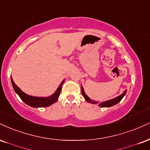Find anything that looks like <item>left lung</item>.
I'll return each instance as SVG.
<instances>
[{
    "instance_id": "8db88e82",
    "label": "left lung",
    "mask_w": 150,
    "mask_h": 150,
    "mask_svg": "<svg viewBox=\"0 0 150 150\" xmlns=\"http://www.w3.org/2000/svg\"><path fill=\"white\" fill-rule=\"evenodd\" d=\"M81 90H82V96L84 97V98H85V100H86V101H88L89 103H91V104H98L100 107H102V108L111 107V106H113V105H115L117 104L119 102L121 101V100L123 98V97L126 95V93H127V90H125V91H124V92L122 93V94H121L120 96H119L116 97V98L110 99V100H106V101H104L102 103H98L97 101H95V100H91V98L86 95L85 92L84 91V89H83L82 86H81Z\"/></svg>"
}]
</instances>
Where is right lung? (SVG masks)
Instances as JSON below:
<instances>
[{
    "instance_id": "add662e5",
    "label": "right lung",
    "mask_w": 150,
    "mask_h": 150,
    "mask_svg": "<svg viewBox=\"0 0 150 150\" xmlns=\"http://www.w3.org/2000/svg\"><path fill=\"white\" fill-rule=\"evenodd\" d=\"M64 80L61 82L60 85L56 90V91L53 94L50 96L49 97H37V96H29L26 93H25L23 91L19 89L18 86L16 85L15 83L14 82L13 80H12L11 77V82L12 86H13L14 91L19 95L20 98L23 100L25 103L28 105L30 106L33 108H45L48 107V106L51 105L53 103H54L57 101L58 98H59V95H60L61 88H62V85L64 82Z\"/></svg>"
}]
</instances>
